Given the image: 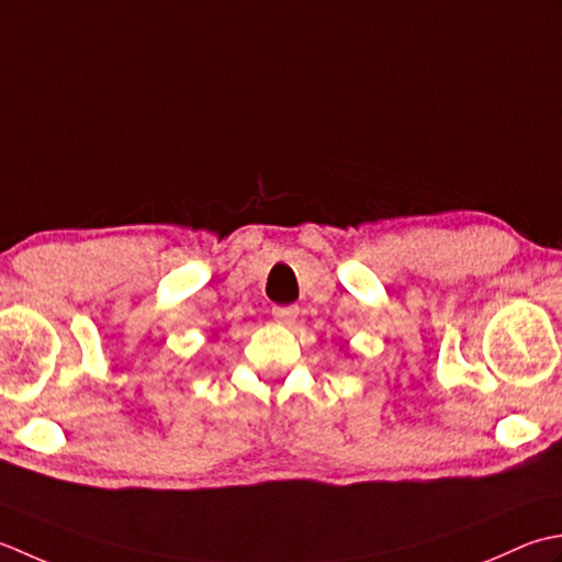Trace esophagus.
<instances>
[{
  "instance_id": "obj_1",
  "label": "esophagus",
  "mask_w": 562,
  "mask_h": 562,
  "mask_svg": "<svg viewBox=\"0 0 562 562\" xmlns=\"http://www.w3.org/2000/svg\"><path fill=\"white\" fill-rule=\"evenodd\" d=\"M271 315H273V319H277V323H281V325H293L295 323V317H297V307L295 305H277L271 311Z\"/></svg>"
}]
</instances>
